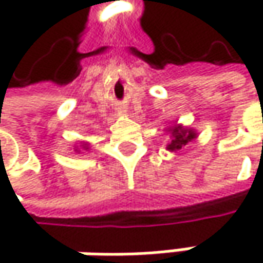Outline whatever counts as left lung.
<instances>
[{
	"instance_id": "left-lung-1",
	"label": "left lung",
	"mask_w": 263,
	"mask_h": 263,
	"mask_svg": "<svg viewBox=\"0 0 263 263\" xmlns=\"http://www.w3.org/2000/svg\"><path fill=\"white\" fill-rule=\"evenodd\" d=\"M169 132L172 135V140L171 143L167 144V151H178L181 149L183 146H185L189 141L195 140L196 138V131L190 129V128H184L181 125H175L172 128H169Z\"/></svg>"
}]
</instances>
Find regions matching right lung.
Returning a JSON list of instances; mask_svg holds the SVG:
<instances>
[{
	"mask_svg": "<svg viewBox=\"0 0 263 263\" xmlns=\"http://www.w3.org/2000/svg\"><path fill=\"white\" fill-rule=\"evenodd\" d=\"M82 146H83V149H88V146H86V144H85V143H83V144H82ZM78 151H79V149H78Z\"/></svg>",
	"mask_w": 263,
	"mask_h": 263,
	"instance_id": "right-lung-1",
	"label": "right lung"
}]
</instances>
